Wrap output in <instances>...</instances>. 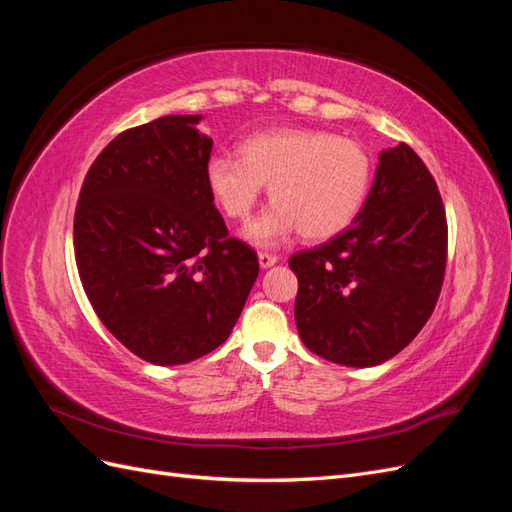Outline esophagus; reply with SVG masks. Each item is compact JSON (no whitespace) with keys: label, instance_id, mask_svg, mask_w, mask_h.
Returning <instances> with one entry per match:
<instances>
[{"label":"esophagus","instance_id":"obj_1","mask_svg":"<svg viewBox=\"0 0 512 512\" xmlns=\"http://www.w3.org/2000/svg\"><path fill=\"white\" fill-rule=\"evenodd\" d=\"M258 262H260L262 269H269L277 262V256L271 254V252H258Z\"/></svg>","mask_w":512,"mask_h":512}]
</instances>
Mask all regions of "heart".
Here are the masks:
<instances>
[{
	"instance_id": "obj_1",
	"label": "heart",
	"mask_w": 512,
	"mask_h": 512,
	"mask_svg": "<svg viewBox=\"0 0 512 512\" xmlns=\"http://www.w3.org/2000/svg\"><path fill=\"white\" fill-rule=\"evenodd\" d=\"M374 162L365 145L329 130L282 128L247 136L239 160L213 156L207 185L226 218L245 222L269 185L273 205L245 228L256 245H275L292 232L324 241L346 230L371 185Z\"/></svg>"
}]
</instances>
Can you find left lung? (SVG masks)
Here are the masks:
<instances>
[{"label":"left lung","mask_w":512,"mask_h":512,"mask_svg":"<svg viewBox=\"0 0 512 512\" xmlns=\"http://www.w3.org/2000/svg\"><path fill=\"white\" fill-rule=\"evenodd\" d=\"M446 250V211L429 168L406 143L382 151L354 222L288 260L303 344L346 367L389 361L433 314Z\"/></svg>","instance_id":"obj_1"}]
</instances>
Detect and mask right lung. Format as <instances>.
Returning <instances> with one entry per match:
<instances>
[{"instance_id":"obj_1","label":"right lung","mask_w":512,"mask_h":512,"mask_svg":"<svg viewBox=\"0 0 512 512\" xmlns=\"http://www.w3.org/2000/svg\"><path fill=\"white\" fill-rule=\"evenodd\" d=\"M168 115L117 134L87 170L74 256L104 327L143 361L183 365L222 346L258 256L230 237L207 185L213 141Z\"/></svg>"}]
</instances>
